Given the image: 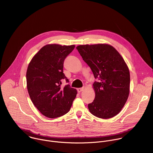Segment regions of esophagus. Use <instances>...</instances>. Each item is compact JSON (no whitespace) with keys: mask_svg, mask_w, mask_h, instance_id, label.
<instances>
[{"mask_svg":"<svg viewBox=\"0 0 153 153\" xmlns=\"http://www.w3.org/2000/svg\"><path fill=\"white\" fill-rule=\"evenodd\" d=\"M83 89H84L83 88H79L77 89V90L78 93H80V92H82L83 90Z\"/></svg>","mask_w":153,"mask_h":153,"instance_id":"1","label":"esophagus"}]
</instances>
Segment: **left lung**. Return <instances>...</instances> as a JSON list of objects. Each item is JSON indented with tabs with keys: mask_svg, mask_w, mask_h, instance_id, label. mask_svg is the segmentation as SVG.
I'll use <instances>...</instances> for the list:
<instances>
[{
	"mask_svg": "<svg viewBox=\"0 0 153 153\" xmlns=\"http://www.w3.org/2000/svg\"><path fill=\"white\" fill-rule=\"evenodd\" d=\"M95 79V98L88 106L90 113L101 119L113 117L120 113L129 93L130 75L127 65L112 46L83 45L76 47Z\"/></svg>",
	"mask_w": 153,
	"mask_h": 153,
	"instance_id": "left-lung-1",
	"label": "left lung"
}]
</instances>
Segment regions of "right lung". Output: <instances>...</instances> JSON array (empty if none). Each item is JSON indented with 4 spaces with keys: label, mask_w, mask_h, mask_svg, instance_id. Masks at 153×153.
<instances>
[{
    "label": "right lung",
    "mask_w": 153,
    "mask_h": 153,
    "mask_svg": "<svg viewBox=\"0 0 153 153\" xmlns=\"http://www.w3.org/2000/svg\"><path fill=\"white\" fill-rule=\"evenodd\" d=\"M74 45H47L33 57L27 71V89L30 99L45 116L54 119L67 114L76 97L77 90L69 84L62 86L65 76L64 60L74 49Z\"/></svg>",
    "instance_id": "add662e5"
}]
</instances>
